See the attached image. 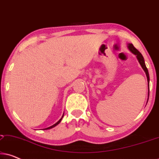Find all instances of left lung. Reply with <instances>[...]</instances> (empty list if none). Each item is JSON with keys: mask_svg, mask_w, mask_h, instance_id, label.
Returning a JSON list of instances; mask_svg holds the SVG:
<instances>
[{"mask_svg": "<svg viewBox=\"0 0 159 159\" xmlns=\"http://www.w3.org/2000/svg\"><path fill=\"white\" fill-rule=\"evenodd\" d=\"M127 47H128V48H129V51H131L132 53L134 54V55L136 56L137 59L138 60V62L140 63V66H142L143 69V70H144V71L145 72V75H146V77H147V80H148V97H149V82H150V77H149L148 71L147 67H146V66H145L144 58H143V56H142V54H141L140 52H139L138 50H137L134 47V45H132V43H128Z\"/></svg>", "mask_w": 159, "mask_h": 159, "instance_id": "1", "label": "left lung"}]
</instances>
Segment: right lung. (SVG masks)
I'll return each mask as SVG.
<instances>
[{
	"label": "right lung",
	"mask_w": 159,
	"mask_h": 159,
	"mask_svg": "<svg viewBox=\"0 0 159 159\" xmlns=\"http://www.w3.org/2000/svg\"><path fill=\"white\" fill-rule=\"evenodd\" d=\"M64 114H63V116H62V117H61V119H59V120H58V121H57V122H56V124H54V125H52V126H51V127H48V128H45V129H51V128H53L54 127H56V125H58V124H59V123L61 122V119H63V117H64Z\"/></svg>",
	"instance_id": "right-lung-1"
}]
</instances>
